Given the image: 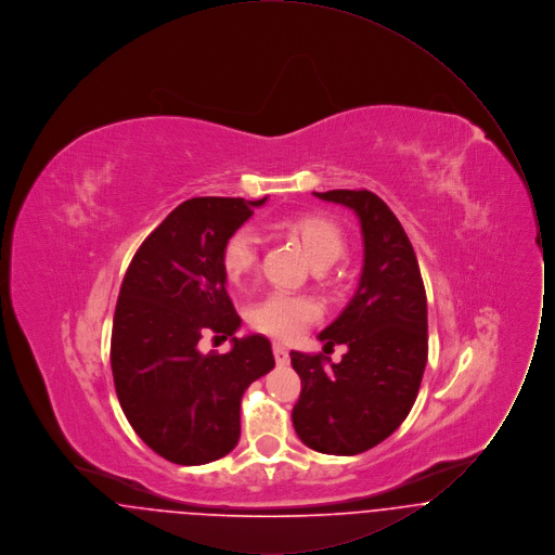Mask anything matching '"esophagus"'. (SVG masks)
I'll return each instance as SVG.
<instances>
[{"mask_svg": "<svg viewBox=\"0 0 555 555\" xmlns=\"http://www.w3.org/2000/svg\"><path fill=\"white\" fill-rule=\"evenodd\" d=\"M272 351H274V358H276V364H281V366H285V364H289V349L285 347L283 344H274L272 345Z\"/></svg>", "mask_w": 555, "mask_h": 555, "instance_id": "esophagus-1", "label": "esophagus"}]
</instances>
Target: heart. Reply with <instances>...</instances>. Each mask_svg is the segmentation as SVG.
<instances>
[{"instance_id": "1", "label": "heart", "mask_w": 555, "mask_h": 555, "mask_svg": "<svg viewBox=\"0 0 555 555\" xmlns=\"http://www.w3.org/2000/svg\"><path fill=\"white\" fill-rule=\"evenodd\" d=\"M279 229L295 238L310 264L328 268L345 251L341 229L324 216H293L279 222ZM258 264V235L251 229H238L224 245L222 268L231 283H241ZM320 317V304L308 295H291L274 291L260 299L251 310V324L260 333L276 339H295L306 324Z\"/></svg>"}]
</instances>
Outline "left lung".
<instances>
[{
    "label": "left lung",
    "instance_id": "left-lung-1",
    "mask_svg": "<svg viewBox=\"0 0 555 555\" xmlns=\"http://www.w3.org/2000/svg\"><path fill=\"white\" fill-rule=\"evenodd\" d=\"M317 197L358 216L364 266L344 312L318 335L324 351L345 344V360L291 351L301 378L291 418L304 446L356 455L396 433L416 401L428 358L426 293L414 247L378 195L335 189Z\"/></svg>",
    "mask_w": 555,
    "mask_h": 555
}]
</instances>
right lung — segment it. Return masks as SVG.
Listing matches in <instances>:
<instances>
[{
    "instance_id": "obj_1",
    "label": "right lung",
    "mask_w": 555,
    "mask_h": 555,
    "mask_svg": "<svg viewBox=\"0 0 555 555\" xmlns=\"http://www.w3.org/2000/svg\"><path fill=\"white\" fill-rule=\"evenodd\" d=\"M268 197H193L170 211L137 249L122 281L109 362L120 408L145 446L181 466L233 451L241 397L274 369L262 335L241 326L222 251ZM206 330L233 336L232 351L204 354Z\"/></svg>"
}]
</instances>
